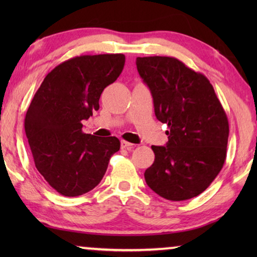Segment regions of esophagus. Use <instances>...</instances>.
<instances>
[{"label": "esophagus", "instance_id": "esophagus-1", "mask_svg": "<svg viewBox=\"0 0 257 257\" xmlns=\"http://www.w3.org/2000/svg\"><path fill=\"white\" fill-rule=\"evenodd\" d=\"M120 146H121V149H126V150H132L133 147H135V145H133V144L128 143V142H125V140H121Z\"/></svg>", "mask_w": 257, "mask_h": 257}]
</instances>
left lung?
<instances>
[{
	"mask_svg": "<svg viewBox=\"0 0 257 257\" xmlns=\"http://www.w3.org/2000/svg\"><path fill=\"white\" fill-rule=\"evenodd\" d=\"M136 64L153 97L157 119L168 126L166 146H152L156 158L144 173L146 184L171 201L198 196L226 160V112L209 80L179 59L138 57Z\"/></svg>",
	"mask_w": 257,
	"mask_h": 257,
	"instance_id": "8db88e82",
	"label": "left lung"
}]
</instances>
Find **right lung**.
Returning a JSON list of instances; mask_svg holds the SVG:
<instances>
[{
    "label": "right lung",
    "mask_w": 257,
    "mask_h": 257,
    "mask_svg": "<svg viewBox=\"0 0 257 257\" xmlns=\"http://www.w3.org/2000/svg\"><path fill=\"white\" fill-rule=\"evenodd\" d=\"M124 64L122 54L73 57L48 73L31 100L24 128L35 166L59 194L78 196L93 189L120 149L115 137L83 133L82 121L99 108L101 92Z\"/></svg>",
    "instance_id": "obj_1"
}]
</instances>
